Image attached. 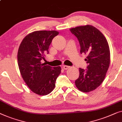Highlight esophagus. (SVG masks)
<instances>
[{"label": "esophagus", "instance_id": "obj_1", "mask_svg": "<svg viewBox=\"0 0 122 122\" xmlns=\"http://www.w3.org/2000/svg\"><path fill=\"white\" fill-rule=\"evenodd\" d=\"M69 68H70V66H66V65H63V68L65 70L68 69Z\"/></svg>", "mask_w": 122, "mask_h": 122}]
</instances>
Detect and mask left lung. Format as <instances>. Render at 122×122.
Segmentation results:
<instances>
[{
    "mask_svg": "<svg viewBox=\"0 0 122 122\" xmlns=\"http://www.w3.org/2000/svg\"><path fill=\"white\" fill-rule=\"evenodd\" d=\"M70 31L76 36L80 45L81 54H87L86 70L79 68L80 76L75 81L79 90L89 92L103 81L110 64V50L107 39L100 31L92 25L73 27Z\"/></svg>",
    "mask_w": 122,
    "mask_h": 122,
    "instance_id": "left-lung-1",
    "label": "left lung"
}]
</instances>
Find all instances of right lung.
Listing matches in <instances>:
<instances>
[{
    "label": "right lung",
    "instance_id": "add662e5",
    "mask_svg": "<svg viewBox=\"0 0 122 122\" xmlns=\"http://www.w3.org/2000/svg\"><path fill=\"white\" fill-rule=\"evenodd\" d=\"M57 31H36L26 35L18 52V62L24 81L34 93L40 96L50 93L55 87L56 78L60 74V66L52 67L42 63Z\"/></svg>",
    "mask_w": 122,
    "mask_h": 122
}]
</instances>
